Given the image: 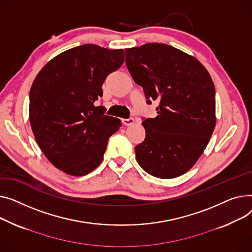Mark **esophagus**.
I'll return each instance as SVG.
<instances>
[{
    "instance_id": "obj_1",
    "label": "esophagus",
    "mask_w": 252,
    "mask_h": 252,
    "mask_svg": "<svg viewBox=\"0 0 252 252\" xmlns=\"http://www.w3.org/2000/svg\"><path fill=\"white\" fill-rule=\"evenodd\" d=\"M135 120L133 119V118H129V119H122V123L125 125V126H131L134 124Z\"/></svg>"
}]
</instances>
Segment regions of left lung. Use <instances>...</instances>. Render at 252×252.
Masks as SVG:
<instances>
[{
  "mask_svg": "<svg viewBox=\"0 0 252 252\" xmlns=\"http://www.w3.org/2000/svg\"><path fill=\"white\" fill-rule=\"evenodd\" d=\"M125 54L146 102H159L158 116L142 122L145 138L135 146L136 160L158 178H176L194 166L214 132L213 79L196 58L165 43H145Z\"/></svg>",
  "mask_w": 252,
  "mask_h": 252,
  "instance_id": "8db88e82",
  "label": "left lung"
}]
</instances>
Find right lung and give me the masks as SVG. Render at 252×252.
<instances>
[{"label":"right lung","mask_w":252,"mask_h":252,"mask_svg":"<svg viewBox=\"0 0 252 252\" xmlns=\"http://www.w3.org/2000/svg\"><path fill=\"white\" fill-rule=\"evenodd\" d=\"M124 57L122 49L82 44L59 54L38 72L29 93V122L39 149L57 169L79 177L99 166L109 137L122 124L94 102Z\"/></svg>","instance_id":"add662e5"}]
</instances>
